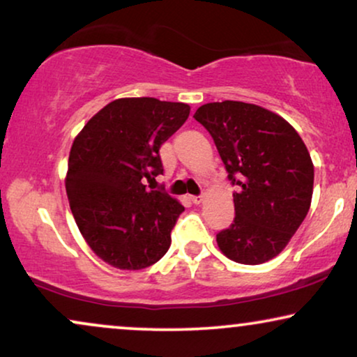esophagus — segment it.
Wrapping results in <instances>:
<instances>
[{
  "mask_svg": "<svg viewBox=\"0 0 357 357\" xmlns=\"http://www.w3.org/2000/svg\"><path fill=\"white\" fill-rule=\"evenodd\" d=\"M190 202L193 204H199L203 202V195H199V197H190Z\"/></svg>",
  "mask_w": 357,
  "mask_h": 357,
  "instance_id": "34e87169",
  "label": "esophagus"
}]
</instances>
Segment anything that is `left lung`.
<instances>
[{"mask_svg": "<svg viewBox=\"0 0 357 357\" xmlns=\"http://www.w3.org/2000/svg\"><path fill=\"white\" fill-rule=\"evenodd\" d=\"M193 116L213 136L238 187L234 222L216 236L219 250L242 265L271 260L310 208L314 164L304 141L282 116L255 104L211 102Z\"/></svg>", "mask_w": 357, "mask_h": 357, "instance_id": "1", "label": "left lung"}]
</instances>
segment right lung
Returning <instances> with one entry per match:
<instances>
[{"label":"right lung","mask_w":357,"mask_h":357,"mask_svg":"<svg viewBox=\"0 0 357 357\" xmlns=\"http://www.w3.org/2000/svg\"><path fill=\"white\" fill-rule=\"evenodd\" d=\"M190 115V105L125 97L100 109L73 141L65 178L71 213L100 260L119 270L154 265L170 247L185 208L143 178L164 172L159 149Z\"/></svg>","instance_id":"obj_1"}]
</instances>
